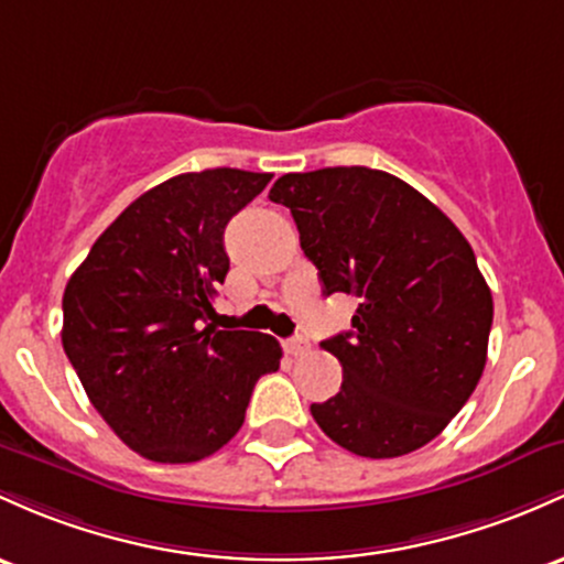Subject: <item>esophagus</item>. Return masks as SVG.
I'll use <instances>...</instances> for the list:
<instances>
[{"label": "esophagus", "instance_id": "obj_1", "mask_svg": "<svg viewBox=\"0 0 564 564\" xmlns=\"http://www.w3.org/2000/svg\"><path fill=\"white\" fill-rule=\"evenodd\" d=\"M283 348H286L289 356H302V352L311 348V343H307L305 337H292V339H286V345H283Z\"/></svg>", "mask_w": 564, "mask_h": 564}]
</instances>
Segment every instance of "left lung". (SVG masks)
<instances>
[{"label":"left lung","instance_id":"obj_1","mask_svg":"<svg viewBox=\"0 0 564 564\" xmlns=\"http://www.w3.org/2000/svg\"><path fill=\"white\" fill-rule=\"evenodd\" d=\"M270 200L292 212L324 294L358 296L352 329L324 339L343 388L311 412L361 457L414 453L447 429L487 364L492 294L463 232L386 171L286 173Z\"/></svg>","mask_w":564,"mask_h":564}]
</instances>
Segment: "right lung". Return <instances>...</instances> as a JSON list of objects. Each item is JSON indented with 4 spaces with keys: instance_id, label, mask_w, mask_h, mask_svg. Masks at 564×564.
Segmentation results:
<instances>
[{
    "instance_id": "1",
    "label": "right lung",
    "mask_w": 564,
    "mask_h": 564,
    "mask_svg": "<svg viewBox=\"0 0 564 564\" xmlns=\"http://www.w3.org/2000/svg\"><path fill=\"white\" fill-rule=\"evenodd\" d=\"M270 173H182L135 197L64 292V350L90 404L133 453L195 463L240 431L251 391L281 367L270 334L221 332L225 227Z\"/></svg>"
}]
</instances>
